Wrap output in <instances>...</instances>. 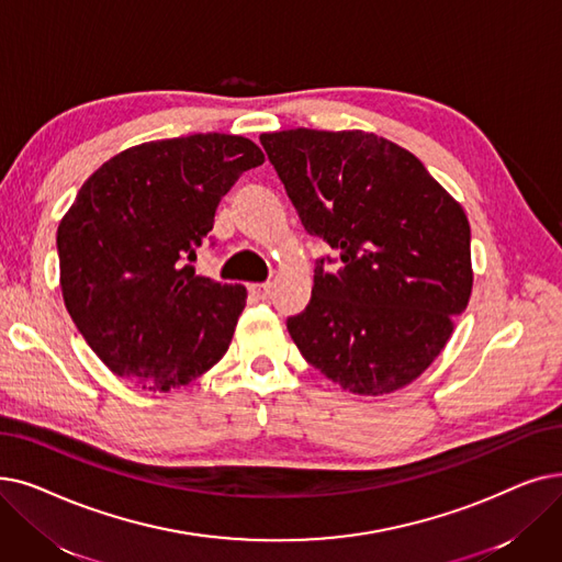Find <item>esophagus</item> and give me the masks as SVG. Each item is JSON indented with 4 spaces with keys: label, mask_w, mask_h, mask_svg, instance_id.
<instances>
[{
    "label": "esophagus",
    "mask_w": 562,
    "mask_h": 562,
    "mask_svg": "<svg viewBox=\"0 0 562 562\" xmlns=\"http://www.w3.org/2000/svg\"><path fill=\"white\" fill-rule=\"evenodd\" d=\"M271 291H273V284H271V282H257V284H250V294H252L257 301L271 299Z\"/></svg>",
    "instance_id": "34e87169"
}]
</instances>
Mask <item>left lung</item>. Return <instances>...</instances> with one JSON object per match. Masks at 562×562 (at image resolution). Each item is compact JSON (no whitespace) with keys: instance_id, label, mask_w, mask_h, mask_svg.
<instances>
[{"instance_id":"left-lung-1","label":"left lung","mask_w":562,"mask_h":562,"mask_svg":"<svg viewBox=\"0 0 562 562\" xmlns=\"http://www.w3.org/2000/svg\"><path fill=\"white\" fill-rule=\"evenodd\" d=\"M303 227L341 268H314L286 330L303 358L356 395H387L443 351L473 289L471 225L425 165L364 131L259 135Z\"/></svg>"}]
</instances>
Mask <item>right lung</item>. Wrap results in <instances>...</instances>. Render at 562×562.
<instances>
[{
	"mask_svg": "<svg viewBox=\"0 0 562 562\" xmlns=\"http://www.w3.org/2000/svg\"><path fill=\"white\" fill-rule=\"evenodd\" d=\"M263 162L240 135L144 142L103 162L57 229L66 310L87 345L144 390L188 385L221 360L248 291L194 276L215 209Z\"/></svg>",
	"mask_w": 562,
	"mask_h": 562,
	"instance_id": "right-lung-1",
	"label": "right lung"
}]
</instances>
